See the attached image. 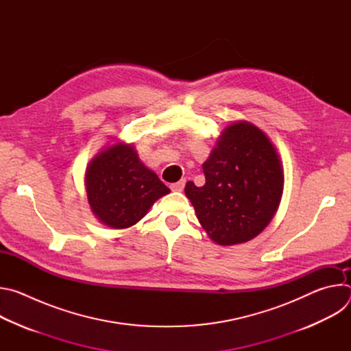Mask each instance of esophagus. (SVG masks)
<instances>
[{"mask_svg":"<svg viewBox=\"0 0 351 351\" xmlns=\"http://www.w3.org/2000/svg\"><path fill=\"white\" fill-rule=\"evenodd\" d=\"M184 184H186V179H180L179 182L172 183V184H171V189H172L173 191H182V190L184 189Z\"/></svg>","mask_w":351,"mask_h":351,"instance_id":"esophagus-1","label":"esophagus"}]
</instances>
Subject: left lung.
<instances>
[{
	"mask_svg": "<svg viewBox=\"0 0 351 351\" xmlns=\"http://www.w3.org/2000/svg\"><path fill=\"white\" fill-rule=\"evenodd\" d=\"M206 183L184 193L208 236L221 245L252 240L274 218L283 175L275 147L248 122L229 125L203 164Z\"/></svg>",
	"mask_w": 351,
	"mask_h": 351,
	"instance_id": "1",
	"label": "left lung"
}]
</instances>
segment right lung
<instances>
[{
  "mask_svg": "<svg viewBox=\"0 0 351 351\" xmlns=\"http://www.w3.org/2000/svg\"><path fill=\"white\" fill-rule=\"evenodd\" d=\"M86 190L95 217L114 229L138 222L171 190L147 169L130 144H115L97 156L86 172Z\"/></svg>",
  "mask_w": 351,
  "mask_h": 351,
  "instance_id": "obj_1",
  "label": "right lung"
}]
</instances>
